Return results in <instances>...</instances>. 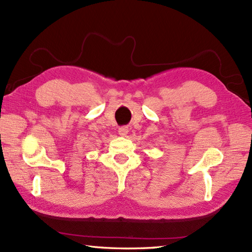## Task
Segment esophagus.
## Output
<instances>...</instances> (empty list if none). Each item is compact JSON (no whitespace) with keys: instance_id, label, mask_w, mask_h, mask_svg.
Listing matches in <instances>:
<instances>
[{"instance_id":"esophagus-1","label":"esophagus","mask_w":252,"mask_h":252,"mask_svg":"<svg viewBox=\"0 0 252 252\" xmlns=\"http://www.w3.org/2000/svg\"><path fill=\"white\" fill-rule=\"evenodd\" d=\"M118 133H119V135H121V136H126V135L128 133V127L126 126L119 127Z\"/></svg>"}]
</instances>
